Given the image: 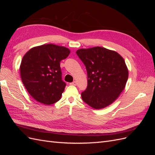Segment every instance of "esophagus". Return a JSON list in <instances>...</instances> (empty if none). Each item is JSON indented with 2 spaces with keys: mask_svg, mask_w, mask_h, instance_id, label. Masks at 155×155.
Wrapping results in <instances>:
<instances>
[{
  "mask_svg": "<svg viewBox=\"0 0 155 155\" xmlns=\"http://www.w3.org/2000/svg\"><path fill=\"white\" fill-rule=\"evenodd\" d=\"M70 85H74V86H76V85H77V82H76V81H73L72 83H70Z\"/></svg>",
  "mask_w": 155,
  "mask_h": 155,
  "instance_id": "34e87169",
  "label": "esophagus"
}]
</instances>
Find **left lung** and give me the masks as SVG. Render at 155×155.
Instances as JSON below:
<instances>
[{
  "label": "left lung",
  "instance_id": "obj_1",
  "mask_svg": "<svg viewBox=\"0 0 155 155\" xmlns=\"http://www.w3.org/2000/svg\"><path fill=\"white\" fill-rule=\"evenodd\" d=\"M76 54L85 64L88 85L81 97L89 106L101 109L112 104L125 88L129 71L116 51L96 46L79 49Z\"/></svg>",
  "mask_w": 155,
  "mask_h": 155
}]
</instances>
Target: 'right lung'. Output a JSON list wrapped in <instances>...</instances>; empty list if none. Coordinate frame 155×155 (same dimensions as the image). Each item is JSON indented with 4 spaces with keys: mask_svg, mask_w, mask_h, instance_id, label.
<instances>
[{
    "mask_svg": "<svg viewBox=\"0 0 155 155\" xmlns=\"http://www.w3.org/2000/svg\"><path fill=\"white\" fill-rule=\"evenodd\" d=\"M70 50L53 44L35 46L28 51L20 66L22 81L30 94L38 102L49 105L58 101L66 83L61 78V61Z\"/></svg>",
    "mask_w": 155,
    "mask_h": 155,
    "instance_id": "right-lung-1",
    "label": "right lung"
}]
</instances>
